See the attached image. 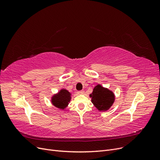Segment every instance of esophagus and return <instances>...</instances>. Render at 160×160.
<instances>
[{"label":"esophagus","instance_id":"1","mask_svg":"<svg viewBox=\"0 0 160 160\" xmlns=\"http://www.w3.org/2000/svg\"><path fill=\"white\" fill-rule=\"evenodd\" d=\"M77 93H78L79 95H83L84 93V91H83V90L79 91L77 92Z\"/></svg>","mask_w":160,"mask_h":160}]
</instances>
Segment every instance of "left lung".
<instances>
[{
  "mask_svg": "<svg viewBox=\"0 0 160 160\" xmlns=\"http://www.w3.org/2000/svg\"><path fill=\"white\" fill-rule=\"evenodd\" d=\"M91 102L99 111H108L113 105L115 97L112 91L98 84L89 95Z\"/></svg>",
  "mask_w": 160,
  "mask_h": 160,
  "instance_id": "8db88e82",
  "label": "left lung"
}]
</instances>
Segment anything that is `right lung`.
Returning <instances> with one entry per match:
<instances>
[{
	"instance_id": "obj_1",
	"label": "right lung",
	"mask_w": 160,
	"mask_h": 160,
	"mask_svg": "<svg viewBox=\"0 0 160 160\" xmlns=\"http://www.w3.org/2000/svg\"><path fill=\"white\" fill-rule=\"evenodd\" d=\"M71 93L65 89H61L51 97V103L57 109L64 110L68 107L71 99Z\"/></svg>"
}]
</instances>
